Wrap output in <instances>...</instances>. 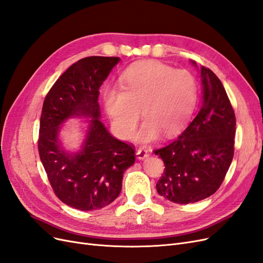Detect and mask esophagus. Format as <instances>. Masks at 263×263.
<instances>
[{
    "mask_svg": "<svg viewBox=\"0 0 263 263\" xmlns=\"http://www.w3.org/2000/svg\"><path fill=\"white\" fill-rule=\"evenodd\" d=\"M136 155H137V158L139 159V160H144V159H146L148 157V151L144 148H140L137 150Z\"/></svg>",
    "mask_w": 263,
    "mask_h": 263,
    "instance_id": "esophagus-1",
    "label": "esophagus"
}]
</instances>
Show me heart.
<instances>
[{"mask_svg":"<svg viewBox=\"0 0 263 263\" xmlns=\"http://www.w3.org/2000/svg\"><path fill=\"white\" fill-rule=\"evenodd\" d=\"M197 100V82L186 70H173L159 61H142L122 76V89L108 86L103 92V105L114 132L130 138L139 118L146 119L137 134L140 142L178 134L192 116Z\"/></svg>","mask_w":263,"mask_h":263,"instance_id":"b5f03b06","label":"heart"}]
</instances>
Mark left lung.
Instances as JSON below:
<instances>
[{"mask_svg":"<svg viewBox=\"0 0 263 263\" xmlns=\"http://www.w3.org/2000/svg\"><path fill=\"white\" fill-rule=\"evenodd\" d=\"M198 72L203 95L197 115L177 139L155 150L165 165L157 192L177 204L213 195L234 157L236 117L227 93L212 70L202 66Z\"/></svg>","mask_w":263,"mask_h":263,"instance_id":"1","label":"left lung"}]
</instances>
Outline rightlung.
<instances>
[{
  "label": "right lung",
  "mask_w": 263,
  "mask_h": 263,
  "mask_svg": "<svg viewBox=\"0 0 263 263\" xmlns=\"http://www.w3.org/2000/svg\"><path fill=\"white\" fill-rule=\"evenodd\" d=\"M118 57L92 55L77 61L54 82L44 101L38 150L59 200L80 211H95L121 193L124 172L135 163L132 146L116 139L101 122L100 87ZM71 118L85 119L81 148L69 152L60 133Z\"/></svg>",
  "instance_id": "add662e5"
}]
</instances>
